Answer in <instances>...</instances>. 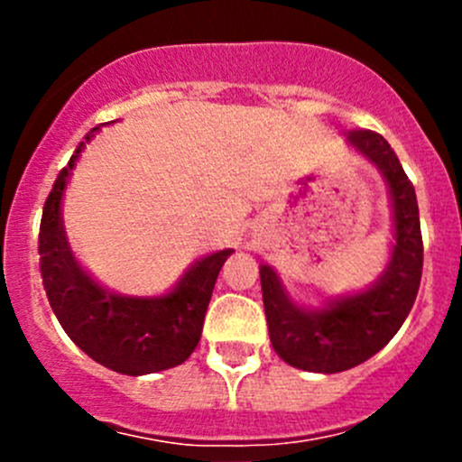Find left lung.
I'll list each match as a JSON object with an SVG mask.
<instances>
[{
    "label": "left lung",
    "mask_w": 462,
    "mask_h": 462,
    "mask_svg": "<svg viewBox=\"0 0 462 462\" xmlns=\"http://www.w3.org/2000/svg\"><path fill=\"white\" fill-rule=\"evenodd\" d=\"M348 144L384 176L393 205L389 265L380 279L357 295L333 300L319 310L292 301L270 265H261L265 319L273 348L283 362L313 374H339L375 356L407 319L422 277V235L416 189L398 156L380 134L357 129Z\"/></svg>",
    "instance_id": "obj_1"
}]
</instances>
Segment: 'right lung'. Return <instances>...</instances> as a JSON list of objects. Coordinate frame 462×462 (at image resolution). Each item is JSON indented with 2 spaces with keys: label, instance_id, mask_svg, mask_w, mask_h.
Masks as SVG:
<instances>
[{
  "label": "right lung",
  "instance_id": "1",
  "mask_svg": "<svg viewBox=\"0 0 462 462\" xmlns=\"http://www.w3.org/2000/svg\"><path fill=\"white\" fill-rule=\"evenodd\" d=\"M97 127L85 136L93 138ZM85 143L55 179L40 223V273L64 333L91 360L116 374L144 375L179 366L201 339L218 270L235 250H218L188 268L171 292L125 297L102 288L73 257L62 226V197Z\"/></svg>",
  "mask_w": 462,
  "mask_h": 462
}]
</instances>
